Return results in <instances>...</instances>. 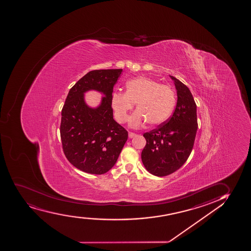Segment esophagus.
<instances>
[{
  "mask_svg": "<svg viewBox=\"0 0 251 251\" xmlns=\"http://www.w3.org/2000/svg\"><path fill=\"white\" fill-rule=\"evenodd\" d=\"M128 136H129V138H133V137H135L136 136V134L133 132H129L128 133Z\"/></svg>",
  "mask_w": 251,
  "mask_h": 251,
  "instance_id": "obj_1",
  "label": "esophagus"
}]
</instances>
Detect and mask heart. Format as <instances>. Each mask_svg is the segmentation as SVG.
Wrapping results in <instances>:
<instances>
[{
  "instance_id": "heart-1",
  "label": "heart",
  "mask_w": 251,
  "mask_h": 251,
  "mask_svg": "<svg viewBox=\"0 0 251 251\" xmlns=\"http://www.w3.org/2000/svg\"><path fill=\"white\" fill-rule=\"evenodd\" d=\"M126 88V92H114L110 97L114 115L120 123L128 120V112L135 104L137 110L129 119V125L134 128L147 121L151 126L161 125L173 112L176 96L170 86L151 78L138 77L128 81Z\"/></svg>"
}]
</instances>
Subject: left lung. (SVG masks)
I'll return each mask as SVG.
<instances>
[{
  "instance_id": "obj_1",
  "label": "left lung",
  "mask_w": 251,
  "mask_h": 251,
  "mask_svg": "<svg viewBox=\"0 0 251 251\" xmlns=\"http://www.w3.org/2000/svg\"><path fill=\"white\" fill-rule=\"evenodd\" d=\"M176 87V109L168 121L145 133L147 144L141 152L146 169L164 176L176 172L190 156L197 130V105L189 89L170 75Z\"/></svg>"
}]
</instances>
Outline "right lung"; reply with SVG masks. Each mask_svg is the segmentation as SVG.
Listing matches in <instances>:
<instances>
[{
    "instance_id": "obj_1",
    "label": "right lung",
    "mask_w": 251,
    "mask_h": 251,
    "mask_svg": "<svg viewBox=\"0 0 251 251\" xmlns=\"http://www.w3.org/2000/svg\"><path fill=\"white\" fill-rule=\"evenodd\" d=\"M122 69L93 70L69 90L62 110L60 135L64 155L76 168L100 175L110 171L126 142L128 132L113 118L110 97ZM104 97L98 107L86 104L84 94Z\"/></svg>"
}]
</instances>
